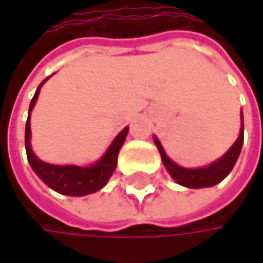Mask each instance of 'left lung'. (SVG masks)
Returning a JSON list of instances; mask_svg holds the SVG:
<instances>
[{
	"label": "left lung",
	"mask_w": 263,
	"mask_h": 263,
	"mask_svg": "<svg viewBox=\"0 0 263 263\" xmlns=\"http://www.w3.org/2000/svg\"><path fill=\"white\" fill-rule=\"evenodd\" d=\"M154 143H155V146H157V149H158V152L161 155L164 167L167 169L169 175L177 183L181 184L184 187H189V189L212 187V185H216L218 183H221L232 172V169L236 164L240 149H242V144H243V114L240 111V131H239V137H237L236 141L233 143V146L221 158H218L216 161H213L212 164H209L205 167H196V169L183 167V166L177 164L175 161H172L166 155L160 140L155 135H154Z\"/></svg>",
	"instance_id": "8db88e82"
}]
</instances>
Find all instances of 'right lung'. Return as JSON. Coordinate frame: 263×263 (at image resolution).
<instances>
[{
  "label": "right lung",
  "instance_id": "add662e5",
  "mask_svg": "<svg viewBox=\"0 0 263 263\" xmlns=\"http://www.w3.org/2000/svg\"><path fill=\"white\" fill-rule=\"evenodd\" d=\"M48 80L44 79L41 82V85L37 86L31 102H30V108H28V117H27L26 123V151H27V160L33 169V172L47 184L50 189H53L58 193L62 195H68V196H85L89 193H94L97 190H100L102 187H105L108 180L111 178V175L116 171L117 166V155L126 140V135L129 128L126 126L122 132H119V135L112 140V143L109 144V147L106 149V152L92 164L89 166H74V164H50L45 163L42 160H39L33 149H31V129H30V112L37 100L41 86Z\"/></svg>",
  "mask_w": 263,
  "mask_h": 263
}]
</instances>
